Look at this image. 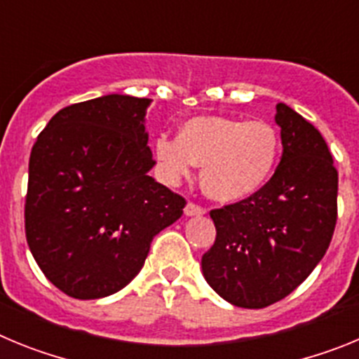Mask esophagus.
Instances as JSON below:
<instances>
[{
  "mask_svg": "<svg viewBox=\"0 0 359 359\" xmlns=\"http://www.w3.org/2000/svg\"><path fill=\"white\" fill-rule=\"evenodd\" d=\"M205 214V208H201L196 203H187L185 207V215L187 217H194V215H203Z\"/></svg>",
  "mask_w": 359,
  "mask_h": 359,
  "instance_id": "1",
  "label": "esophagus"
}]
</instances>
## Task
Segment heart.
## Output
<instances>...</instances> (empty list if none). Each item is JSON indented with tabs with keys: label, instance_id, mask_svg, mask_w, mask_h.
<instances>
[{
	"label": "heart",
	"instance_id": "b5f03b06",
	"mask_svg": "<svg viewBox=\"0 0 359 359\" xmlns=\"http://www.w3.org/2000/svg\"><path fill=\"white\" fill-rule=\"evenodd\" d=\"M154 156L167 182L177 183L198 165L203 192L215 201L236 203L271 177L280 135L266 120L194 116L180 128L177 138H156Z\"/></svg>",
	"mask_w": 359,
	"mask_h": 359
}]
</instances>
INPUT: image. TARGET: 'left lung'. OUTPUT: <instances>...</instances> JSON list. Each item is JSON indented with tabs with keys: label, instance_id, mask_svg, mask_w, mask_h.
I'll return each instance as SVG.
<instances>
[{
	"label": "left lung",
	"instance_id": "left-lung-1",
	"mask_svg": "<svg viewBox=\"0 0 359 359\" xmlns=\"http://www.w3.org/2000/svg\"><path fill=\"white\" fill-rule=\"evenodd\" d=\"M282 158L248 199L210 212L217 236L201 259L203 277L226 302L271 306L297 290L329 248L336 226L338 172L313 123L277 104Z\"/></svg>",
	"mask_w": 359,
	"mask_h": 359
}]
</instances>
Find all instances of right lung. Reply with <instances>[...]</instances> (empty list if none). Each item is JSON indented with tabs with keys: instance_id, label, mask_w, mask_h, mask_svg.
<instances>
[{
	"instance_id": "add662e5",
	"label": "right lung",
	"mask_w": 359,
	"mask_h": 359,
	"mask_svg": "<svg viewBox=\"0 0 359 359\" xmlns=\"http://www.w3.org/2000/svg\"><path fill=\"white\" fill-rule=\"evenodd\" d=\"M151 102L113 93L72 104L32 147L27 243L68 297L95 300L128 286L154 236L182 217L185 199L149 176Z\"/></svg>"
}]
</instances>
